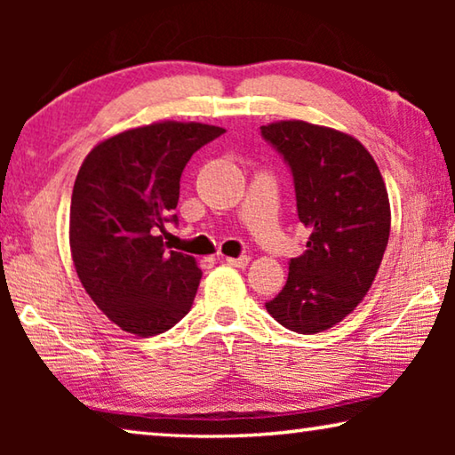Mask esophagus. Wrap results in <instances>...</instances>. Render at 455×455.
Listing matches in <instances>:
<instances>
[{
	"label": "esophagus",
	"mask_w": 455,
	"mask_h": 455,
	"mask_svg": "<svg viewBox=\"0 0 455 455\" xmlns=\"http://www.w3.org/2000/svg\"><path fill=\"white\" fill-rule=\"evenodd\" d=\"M225 260H227V263H228L230 267H236V268H244V267H249V263H251L249 257H238V259L227 257Z\"/></svg>",
	"instance_id": "1"
}]
</instances>
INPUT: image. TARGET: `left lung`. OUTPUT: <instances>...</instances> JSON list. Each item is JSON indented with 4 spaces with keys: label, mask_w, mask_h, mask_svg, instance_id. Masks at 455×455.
<instances>
[{
    "label": "left lung",
    "mask_w": 455,
    "mask_h": 455,
    "mask_svg": "<svg viewBox=\"0 0 455 455\" xmlns=\"http://www.w3.org/2000/svg\"><path fill=\"white\" fill-rule=\"evenodd\" d=\"M260 132L289 163L299 220L311 233L303 255L291 259L283 291L265 307L295 333H321L371 289L389 241L387 188L369 150L341 130L279 120Z\"/></svg>",
    "instance_id": "1"
}]
</instances>
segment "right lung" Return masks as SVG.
<instances>
[{
    "label": "right lung",
    "instance_id": "obj_1",
    "mask_svg": "<svg viewBox=\"0 0 455 455\" xmlns=\"http://www.w3.org/2000/svg\"><path fill=\"white\" fill-rule=\"evenodd\" d=\"M227 130L152 122L98 142L76 176L70 252L82 287L108 319L136 337L176 325L195 301V257L168 251L163 235L179 204L184 166Z\"/></svg>",
    "mask_w": 455,
    "mask_h": 455
}]
</instances>
